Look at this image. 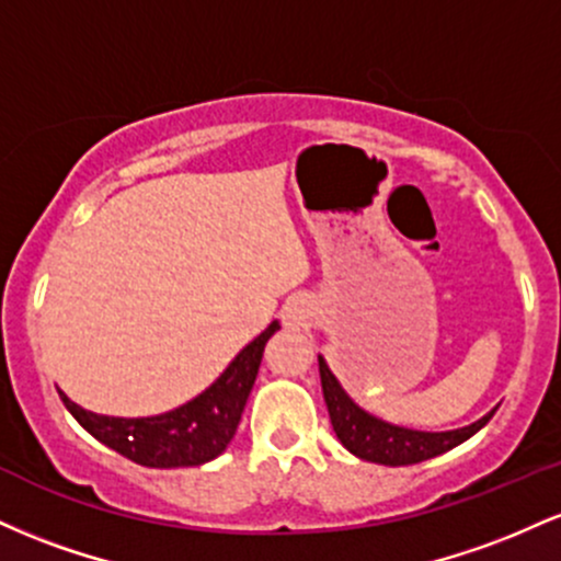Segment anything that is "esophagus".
Listing matches in <instances>:
<instances>
[{
	"instance_id": "obj_1",
	"label": "esophagus",
	"mask_w": 561,
	"mask_h": 561,
	"mask_svg": "<svg viewBox=\"0 0 561 561\" xmlns=\"http://www.w3.org/2000/svg\"><path fill=\"white\" fill-rule=\"evenodd\" d=\"M311 317V308L306 306V302H293V306H287L285 311V321L287 327H302Z\"/></svg>"
}]
</instances>
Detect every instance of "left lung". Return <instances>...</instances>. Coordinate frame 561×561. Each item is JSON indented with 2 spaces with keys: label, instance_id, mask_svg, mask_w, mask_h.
I'll return each mask as SVG.
<instances>
[{
  "label": "left lung",
  "instance_id": "1",
  "mask_svg": "<svg viewBox=\"0 0 561 561\" xmlns=\"http://www.w3.org/2000/svg\"><path fill=\"white\" fill-rule=\"evenodd\" d=\"M319 375H321V390H324L327 411L334 427V435L343 446L351 450L353 456L364 461H375V465L385 467H405V465H420L424 459L446 454V450L461 446L474 433H480L491 416L495 414L488 411L478 422L467 424L459 430H446V433H424V430L398 427L385 420H377L375 414L364 411L362 405L353 401L332 375L327 366L324 356H319Z\"/></svg>",
  "mask_w": 561,
  "mask_h": 561
}]
</instances>
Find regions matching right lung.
<instances>
[{
	"instance_id": "add662e5",
	"label": "right lung",
	"mask_w": 561,
	"mask_h": 561,
	"mask_svg": "<svg viewBox=\"0 0 561 561\" xmlns=\"http://www.w3.org/2000/svg\"><path fill=\"white\" fill-rule=\"evenodd\" d=\"M276 330L279 321H272L253 343L231 358L210 388L165 414L126 420L81 409L62 390L60 398L89 435L141 467H199L221 456L234 437L244 403L259 377L263 347Z\"/></svg>"
}]
</instances>
